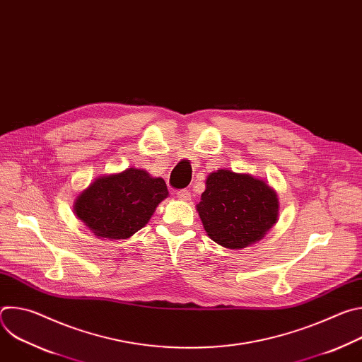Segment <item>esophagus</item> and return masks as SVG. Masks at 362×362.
<instances>
[{"instance_id": "1", "label": "esophagus", "mask_w": 362, "mask_h": 362, "mask_svg": "<svg viewBox=\"0 0 362 362\" xmlns=\"http://www.w3.org/2000/svg\"><path fill=\"white\" fill-rule=\"evenodd\" d=\"M177 197H179L180 200L187 202V200H190V192H189V190H186V189H182V190H179V192H177Z\"/></svg>"}]
</instances>
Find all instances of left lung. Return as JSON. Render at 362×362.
<instances>
[{"instance_id": "8db88e82", "label": "left lung", "mask_w": 362, "mask_h": 362, "mask_svg": "<svg viewBox=\"0 0 362 362\" xmlns=\"http://www.w3.org/2000/svg\"><path fill=\"white\" fill-rule=\"evenodd\" d=\"M196 208L212 240L242 249L261 240L275 225L279 203L264 180L221 169L209 175Z\"/></svg>"}]
</instances>
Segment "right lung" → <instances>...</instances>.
<instances>
[{"label": "right lung", "instance_id": "right-lung-1", "mask_svg": "<svg viewBox=\"0 0 362 362\" xmlns=\"http://www.w3.org/2000/svg\"><path fill=\"white\" fill-rule=\"evenodd\" d=\"M168 194L163 179L130 168L93 182L77 197L74 212L95 236L127 239L148 222Z\"/></svg>", "mask_w": 362, "mask_h": 362}]
</instances>
